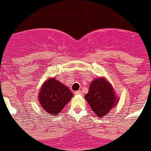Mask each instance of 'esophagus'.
<instances>
[{"label":"esophagus","mask_w":151,"mask_h":151,"mask_svg":"<svg viewBox=\"0 0 151 151\" xmlns=\"http://www.w3.org/2000/svg\"><path fill=\"white\" fill-rule=\"evenodd\" d=\"M75 94H76V95H81V92L80 90H78V91H76L75 92Z\"/></svg>","instance_id":"1"}]
</instances>
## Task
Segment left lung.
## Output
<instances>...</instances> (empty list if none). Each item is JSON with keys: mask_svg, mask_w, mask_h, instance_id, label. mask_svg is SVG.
<instances>
[{"mask_svg": "<svg viewBox=\"0 0 151 151\" xmlns=\"http://www.w3.org/2000/svg\"><path fill=\"white\" fill-rule=\"evenodd\" d=\"M84 98L95 115L100 118L107 115L119 101L114 88L106 77L96 78L92 81Z\"/></svg>", "mask_w": 151, "mask_h": 151, "instance_id": "8db88e82", "label": "left lung"}]
</instances>
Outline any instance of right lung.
Listing matches in <instances>:
<instances>
[{"label":"right lung","mask_w":151,"mask_h":151,"mask_svg":"<svg viewBox=\"0 0 151 151\" xmlns=\"http://www.w3.org/2000/svg\"><path fill=\"white\" fill-rule=\"evenodd\" d=\"M73 97L69 88L57 81L49 78L40 88L38 101L41 107L49 115H58Z\"/></svg>","instance_id":"right-lung-1"}]
</instances>
